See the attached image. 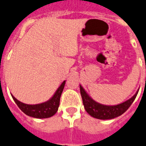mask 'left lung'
Masks as SVG:
<instances>
[{
	"mask_svg": "<svg viewBox=\"0 0 146 146\" xmlns=\"http://www.w3.org/2000/svg\"><path fill=\"white\" fill-rule=\"evenodd\" d=\"M138 91L139 90H137L136 94L133 97L123 103L115 105V106H106V105L97 103L94 100H92L85 92L83 87L80 85L81 96L82 98L84 109L87 113L91 115L92 117L97 119H101V120L115 118L123 114L129 108V106H131L133 101L136 98Z\"/></svg>",
	"mask_w": 146,
	"mask_h": 146,
	"instance_id": "1",
	"label": "left lung"
}]
</instances>
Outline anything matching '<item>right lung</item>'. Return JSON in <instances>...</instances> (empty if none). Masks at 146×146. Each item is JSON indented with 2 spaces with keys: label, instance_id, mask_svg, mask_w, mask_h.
Wrapping results in <instances>:
<instances>
[{
  "label": "right lung",
  "instance_id": "obj_1",
  "mask_svg": "<svg viewBox=\"0 0 146 146\" xmlns=\"http://www.w3.org/2000/svg\"><path fill=\"white\" fill-rule=\"evenodd\" d=\"M64 84H65V81L62 82L54 96L49 101H46L45 103L39 104H26L16 99L12 95V97L17 106L26 115L35 117V118H47V117H50L54 115L57 111L59 106L61 95L64 89Z\"/></svg>",
  "mask_w": 146,
  "mask_h": 146
}]
</instances>
